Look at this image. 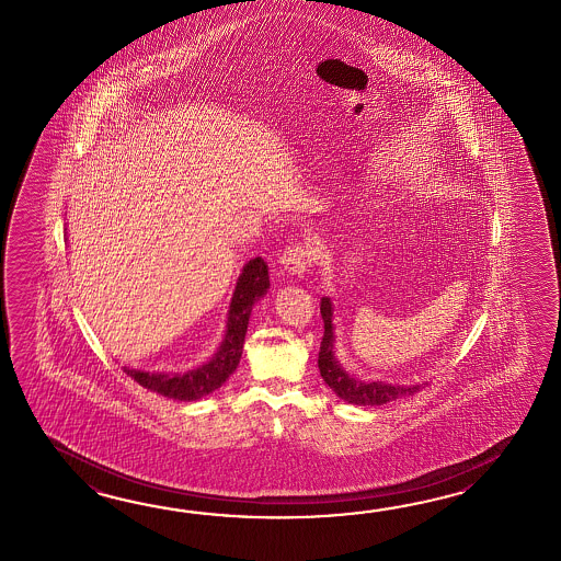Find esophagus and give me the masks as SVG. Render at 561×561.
<instances>
[{
	"instance_id": "esophagus-1",
	"label": "esophagus",
	"mask_w": 561,
	"mask_h": 561,
	"mask_svg": "<svg viewBox=\"0 0 561 561\" xmlns=\"http://www.w3.org/2000/svg\"><path fill=\"white\" fill-rule=\"evenodd\" d=\"M312 256H314V251L310 249V247H302V244H293V247H288L280 254V266H283V271H286L288 275L300 276L307 273V268H309V264L312 263Z\"/></svg>"
}]
</instances>
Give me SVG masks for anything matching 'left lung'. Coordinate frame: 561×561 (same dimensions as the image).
Instances as JSON below:
<instances>
[{
	"label": "left lung",
	"instance_id": "8db88e82",
	"mask_svg": "<svg viewBox=\"0 0 561 561\" xmlns=\"http://www.w3.org/2000/svg\"><path fill=\"white\" fill-rule=\"evenodd\" d=\"M321 314L324 322L321 353H319V370L324 382L333 389L336 397H341L351 405H387L401 397L417 393L425 382L415 385H399V382L363 381L355 375H351L341 360L334 357V324L333 302L331 298H321Z\"/></svg>",
	"mask_w": 561,
	"mask_h": 561
}]
</instances>
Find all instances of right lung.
Wrapping results in <instances>:
<instances>
[{
    "label": "right lung",
    "instance_id": "1",
    "mask_svg": "<svg viewBox=\"0 0 561 561\" xmlns=\"http://www.w3.org/2000/svg\"><path fill=\"white\" fill-rule=\"evenodd\" d=\"M268 264L261 256L251 259L242 266L230 298L222 343L201 367L186 373H156L124 367V373L146 389L174 401H198L220 389L239 367L252 307L268 293Z\"/></svg>",
    "mask_w": 561,
    "mask_h": 561
}]
</instances>
